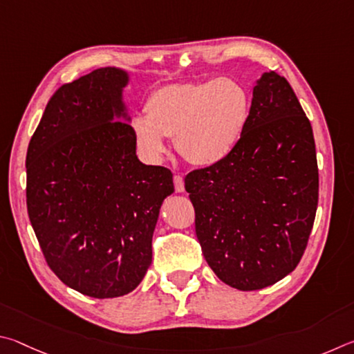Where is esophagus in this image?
Listing matches in <instances>:
<instances>
[{"label":"esophagus","mask_w":354,"mask_h":354,"mask_svg":"<svg viewBox=\"0 0 354 354\" xmlns=\"http://www.w3.org/2000/svg\"><path fill=\"white\" fill-rule=\"evenodd\" d=\"M174 188H176L177 193H183L185 191V182L182 176H174Z\"/></svg>","instance_id":"34e87169"}]
</instances>
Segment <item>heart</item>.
Wrapping results in <instances>:
<instances>
[{"mask_svg":"<svg viewBox=\"0 0 354 354\" xmlns=\"http://www.w3.org/2000/svg\"><path fill=\"white\" fill-rule=\"evenodd\" d=\"M245 88L230 79L176 84L155 90L146 115L132 120L138 147L151 160L166 152V136H176L182 157L197 166H212L232 153L249 121Z\"/></svg>","mask_w":354,"mask_h":354,"instance_id":"1","label":"heart"}]
</instances>
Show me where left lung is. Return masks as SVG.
<instances>
[{
	"label": "left lung",
	"mask_w": 354,
	"mask_h": 354,
	"mask_svg": "<svg viewBox=\"0 0 354 354\" xmlns=\"http://www.w3.org/2000/svg\"><path fill=\"white\" fill-rule=\"evenodd\" d=\"M202 253L219 280L257 290L290 274L305 253L319 202L311 122L275 71L253 88L232 153L185 177Z\"/></svg>",
	"instance_id": "8db88e82"
}]
</instances>
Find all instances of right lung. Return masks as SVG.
Wrapping results in <instances>:
<instances>
[{
    "label": "right lung",
    "instance_id": "obj_1",
    "mask_svg": "<svg viewBox=\"0 0 354 354\" xmlns=\"http://www.w3.org/2000/svg\"><path fill=\"white\" fill-rule=\"evenodd\" d=\"M129 74L99 68L49 99L26 155V205L46 263L95 299L138 286L172 172L142 165L122 102Z\"/></svg>",
    "mask_w": 354,
    "mask_h": 354
}]
</instances>
